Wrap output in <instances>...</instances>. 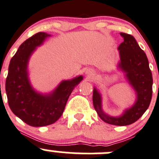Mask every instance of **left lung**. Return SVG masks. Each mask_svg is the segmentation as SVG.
Returning <instances> with one entry per match:
<instances>
[{
	"label": "left lung",
	"instance_id": "obj_1",
	"mask_svg": "<svg viewBox=\"0 0 159 159\" xmlns=\"http://www.w3.org/2000/svg\"><path fill=\"white\" fill-rule=\"evenodd\" d=\"M124 42L118 46L120 50V67L126 73L130 83L137 92V101L131 108L125 111L120 117H111L106 115L101 109V97L94 88L93 103L97 114L106 123L117 126H125L134 123L150 105L152 97V71L149 68L148 58L131 34L120 33Z\"/></svg>",
	"mask_w": 159,
	"mask_h": 159
}]
</instances>
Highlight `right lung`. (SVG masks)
Here are the masks:
<instances>
[{
    "instance_id": "right-lung-1",
    "label": "right lung",
    "mask_w": 159,
    "mask_h": 159,
    "mask_svg": "<svg viewBox=\"0 0 159 159\" xmlns=\"http://www.w3.org/2000/svg\"><path fill=\"white\" fill-rule=\"evenodd\" d=\"M45 32H38L25 41L12 57L6 78L5 89L7 102L12 112L27 125L43 127L55 123L62 116L73 88L83 76L62 81L52 94L42 96L30 86L27 74L28 59L48 37Z\"/></svg>"
}]
</instances>
